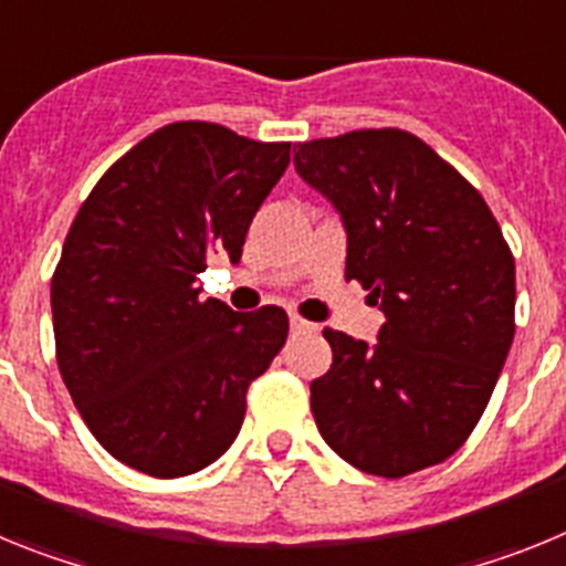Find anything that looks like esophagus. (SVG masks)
Wrapping results in <instances>:
<instances>
[{
	"mask_svg": "<svg viewBox=\"0 0 566 566\" xmlns=\"http://www.w3.org/2000/svg\"><path fill=\"white\" fill-rule=\"evenodd\" d=\"M289 326H292V332L294 334H300V332H314V323H308V319H303L300 317V314H292V317H289Z\"/></svg>",
	"mask_w": 566,
	"mask_h": 566,
	"instance_id": "1",
	"label": "esophagus"
}]
</instances>
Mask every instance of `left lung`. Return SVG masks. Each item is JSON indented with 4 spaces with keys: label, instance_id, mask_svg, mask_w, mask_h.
Wrapping results in <instances>:
<instances>
[{
    "label": "left lung",
    "instance_id": "1",
    "mask_svg": "<svg viewBox=\"0 0 566 566\" xmlns=\"http://www.w3.org/2000/svg\"><path fill=\"white\" fill-rule=\"evenodd\" d=\"M300 178L348 234L345 280L385 314L377 345L326 328L317 431L363 473L399 479L473 433L516 334V260L476 187L405 129L297 144Z\"/></svg>",
    "mask_w": 566,
    "mask_h": 566
}]
</instances>
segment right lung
Segmentation results:
<instances>
[{
	"label": "right lung",
	"instance_id": "right-lung-1",
	"mask_svg": "<svg viewBox=\"0 0 566 566\" xmlns=\"http://www.w3.org/2000/svg\"><path fill=\"white\" fill-rule=\"evenodd\" d=\"M292 144L175 122L93 187L50 280L56 363L104 451L155 479L198 473L229 451L247 391L286 343L277 306L201 300L198 274L238 263L249 223Z\"/></svg>",
	"mask_w": 566,
	"mask_h": 566
}]
</instances>
